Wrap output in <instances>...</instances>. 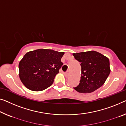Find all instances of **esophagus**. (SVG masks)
<instances>
[{"instance_id":"esophagus-1","label":"esophagus","mask_w":126,"mask_h":126,"mask_svg":"<svg viewBox=\"0 0 126 126\" xmlns=\"http://www.w3.org/2000/svg\"><path fill=\"white\" fill-rule=\"evenodd\" d=\"M64 75H65V76L66 77V78H68V77L69 76V72L68 71H67V72H65Z\"/></svg>"}]
</instances>
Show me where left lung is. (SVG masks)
I'll list each match as a JSON object with an SVG mask.
<instances>
[{
	"mask_svg": "<svg viewBox=\"0 0 126 126\" xmlns=\"http://www.w3.org/2000/svg\"><path fill=\"white\" fill-rule=\"evenodd\" d=\"M75 59L81 63L80 83L74 89L79 93H92L104 85L110 72V62L98 52L89 51L74 53Z\"/></svg>",
	"mask_w": 126,
	"mask_h": 126,
	"instance_id": "left-lung-1",
	"label": "left lung"
}]
</instances>
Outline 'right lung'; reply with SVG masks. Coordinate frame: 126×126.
I'll return each mask as SVG.
<instances>
[{"label":"right lung","instance_id":"obj_1","mask_svg":"<svg viewBox=\"0 0 126 126\" xmlns=\"http://www.w3.org/2000/svg\"><path fill=\"white\" fill-rule=\"evenodd\" d=\"M64 52L38 49L27 52L18 64L19 77L25 87L33 91H41L53 83L63 63Z\"/></svg>","mask_w":126,"mask_h":126}]
</instances>
